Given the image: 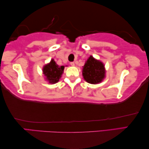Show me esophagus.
<instances>
[{
	"instance_id": "1",
	"label": "esophagus",
	"mask_w": 149,
	"mask_h": 149,
	"mask_svg": "<svg viewBox=\"0 0 149 149\" xmlns=\"http://www.w3.org/2000/svg\"><path fill=\"white\" fill-rule=\"evenodd\" d=\"M70 65H71V66H74V65H75L74 62H70Z\"/></svg>"
}]
</instances>
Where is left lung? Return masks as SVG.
<instances>
[{"label":"left lung","instance_id":"1","mask_svg":"<svg viewBox=\"0 0 149 149\" xmlns=\"http://www.w3.org/2000/svg\"><path fill=\"white\" fill-rule=\"evenodd\" d=\"M106 70L103 63L90 56L82 69V76L90 84H98L106 77Z\"/></svg>","mask_w":149,"mask_h":149}]
</instances>
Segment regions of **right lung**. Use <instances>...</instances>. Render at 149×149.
Wrapping results in <instances>:
<instances>
[{"instance_id":"1","label":"right lung","mask_w":149,"mask_h":149,"mask_svg":"<svg viewBox=\"0 0 149 149\" xmlns=\"http://www.w3.org/2000/svg\"><path fill=\"white\" fill-rule=\"evenodd\" d=\"M64 66H58L54 59H52L49 63L43 68V72L45 79L49 83L55 84L58 82L64 70Z\"/></svg>"}]
</instances>
